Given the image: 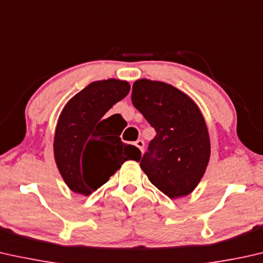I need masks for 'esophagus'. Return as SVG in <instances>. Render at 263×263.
I'll list each match as a JSON object with an SVG mask.
<instances>
[{
  "label": "esophagus",
  "instance_id": "obj_1",
  "mask_svg": "<svg viewBox=\"0 0 263 263\" xmlns=\"http://www.w3.org/2000/svg\"><path fill=\"white\" fill-rule=\"evenodd\" d=\"M135 146L138 147L141 152H143V148H144V142H143L142 140H138V141H136V142H135Z\"/></svg>",
  "mask_w": 263,
  "mask_h": 263
}]
</instances>
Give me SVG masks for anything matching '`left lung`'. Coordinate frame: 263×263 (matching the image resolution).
I'll list each match as a JSON object with an SVG mask.
<instances>
[{
  "instance_id": "obj_1",
  "label": "left lung",
  "mask_w": 263,
  "mask_h": 263,
  "mask_svg": "<svg viewBox=\"0 0 263 263\" xmlns=\"http://www.w3.org/2000/svg\"><path fill=\"white\" fill-rule=\"evenodd\" d=\"M132 102L155 129L140 166L155 187L170 198L196 189L210 159V139L197 104L177 87L139 79Z\"/></svg>"
}]
</instances>
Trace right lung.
I'll return each instance as SVG.
<instances>
[{"instance_id":"1","label":"right lung","mask_w":263,"mask_h":263,"mask_svg":"<svg viewBox=\"0 0 263 263\" xmlns=\"http://www.w3.org/2000/svg\"><path fill=\"white\" fill-rule=\"evenodd\" d=\"M130 85L119 79L93 82L67 102L54 136V158L64 181L79 195H91L127 160L141 152L121 141L105 114L127 96Z\"/></svg>"}]
</instances>
